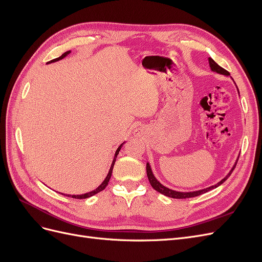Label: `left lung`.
I'll list each match as a JSON object with an SVG mask.
<instances>
[{
    "instance_id": "left-lung-1",
    "label": "left lung",
    "mask_w": 262,
    "mask_h": 262,
    "mask_svg": "<svg viewBox=\"0 0 262 262\" xmlns=\"http://www.w3.org/2000/svg\"><path fill=\"white\" fill-rule=\"evenodd\" d=\"M209 63H210L211 70L214 71V72H216V73H219V74H223V75H226V76L229 75V73L227 72V71L224 70L222 67H220V66L217 64V63H216L215 61H214L213 59L209 58ZM236 164H237V162H236ZM236 164L234 165V167L232 168V170L228 172V175H227L225 178L222 179L221 181H219L216 185L211 186V187L205 188V189L198 190V191H192V192H180V191H175V190H171V189H169V188H167V187L163 186V185L161 184V182L158 181V180L155 178V176L153 175L152 169H150V166H149L148 163L146 164V173H147V178H148V181H149L150 186H152V187L156 190V191H158V192L164 194V195H166V196L173 198V199H187V198H192V196H196V195L203 194V193L208 192V191H210V190H212V189H214V188H216V187H219L220 185L223 184V182L229 177V175H231L232 171L234 170Z\"/></svg>"
}]
</instances>
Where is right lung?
Instances as JSON below:
<instances>
[{
    "label": "right lung",
    "instance_id": "add662e5",
    "mask_svg": "<svg viewBox=\"0 0 262 262\" xmlns=\"http://www.w3.org/2000/svg\"><path fill=\"white\" fill-rule=\"evenodd\" d=\"M71 51H67V52H64L63 53L61 57H59V58H57V59H53L51 62H55V61H59V60H61V59H63L64 57H67V55L70 53ZM124 143V142H123ZM122 145L123 144H121L120 146L118 147V149L116 150V153H115V157H114V161H113V164H112V166H110V169H109V172H108V175H107V177L105 178V180L102 181V184L98 187V188H96L95 190H93V191H91V192H87V193H84V194H77V195H71V194H67L68 196H71V198H74V199H86V198H90V196H92V195H94V194H96V193H98V192H100V191H102V190H104L106 187H107V185H108V182H109V179H110V177H112V173H113V168H114V165H115V162H116V158H117V155L119 154V150L121 149V147H122ZM63 194V193H62ZM66 195V194H64Z\"/></svg>",
    "mask_w": 262,
    "mask_h": 262
}]
</instances>
